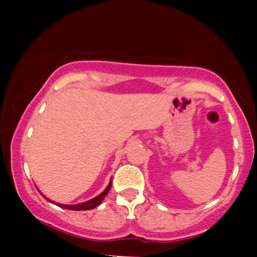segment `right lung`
Listing matches in <instances>:
<instances>
[{
    "instance_id": "add662e5",
    "label": "right lung",
    "mask_w": 257,
    "mask_h": 257,
    "mask_svg": "<svg viewBox=\"0 0 257 257\" xmlns=\"http://www.w3.org/2000/svg\"><path fill=\"white\" fill-rule=\"evenodd\" d=\"M111 186H112V180H110V182H108V185H107V187L105 188L104 191L101 192L99 195H97L96 198L91 199V200H89V201H85V202H82V203H77V205H63V203H57V202L52 201V200H50V199H48L47 196H44V195L42 194V193H41V191H38V192H40L41 194L43 195L44 198L47 199L49 202L55 203V205H57L58 207H61V208L72 209V210H89V209H93V208H96L97 206H99V205H100L101 201H103L105 196H106V194L108 193V191H110V189H111Z\"/></svg>"
}]
</instances>
